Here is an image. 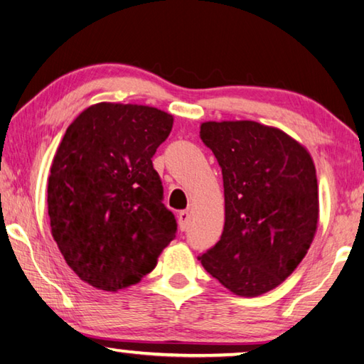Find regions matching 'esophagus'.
Segmentation results:
<instances>
[{"mask_svg":"<svg viewBox=\"0 0 364 364\" xmlns=\"http://www.w3.org/2000/svg\"><path fill=\"white\" fill-rule=\"evenodd\" d=\"M178 221H180L181 230L186 229L188 228V223H189V211H186V210L180 211V215H178Z\"/></svg>","mask_w":364,"mask_h":364,"instance_id":"1","label":"esophagus"}]
</instances>
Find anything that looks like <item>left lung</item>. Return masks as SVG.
Instances as JSON below:
<instances>
[{"mask_svg":"<svg viewBox=\"0 0 364 364\" xmlns=\"http://www.w3.org/2000/svg\"><path fill=\"white\" fill-rule=\"evenodd\" d=\"M200 138L223 171L226 220L199 256L237 296L270 291L307 255L318 223V183L302 144L255 121L203 122Z\"/></svg>","mask_w":364,"mask_h":364,"instance_id":"left-lung-1","label":"left lung"}]
</instances>
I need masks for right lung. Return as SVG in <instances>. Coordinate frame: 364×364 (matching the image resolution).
I'll return each mask as SVG.
<instances>
[{"mask_svg":"<svg viewBox=\"0 0 364 364\" xmlns=\"http://www.w3.org/2000/svg\"><path fill=\"white\" fill-rule=\"evenodd\" d=\"M171 125L173 116L157 108L97 103L65 132L48 183L50 230L89 285H135L175 239V215L151 161Z\"/></svg>","mask_w":364,"mask_h":364,"instance_id":"right-lung-1","label":"right lung"}]
</instances>
